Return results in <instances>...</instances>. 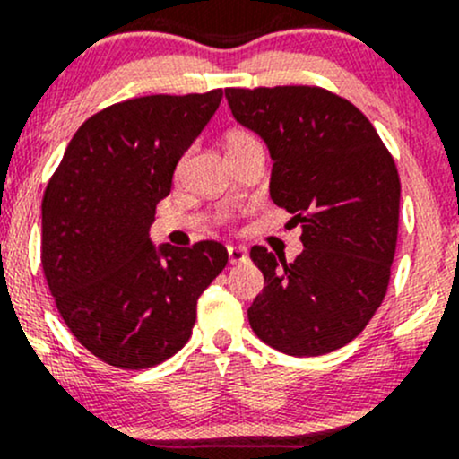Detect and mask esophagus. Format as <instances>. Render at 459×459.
I'll return each mask as SVG.
<instances>
[{
	"label": "esophagus",
	"mask_w": 459,
	"mask_h": 459,
	"mask_svg": "<svg viewBox=\"0 0 459 459\" xmlns=\"http://www.w3.org/2000/svg\"><path fill=\"white\" fill-rule=\"evenodd\" d=\"M228 255H230L231 264H240L249 258L247 249L245 247H228Z\"/></svg>",
	"instance_id": "34e87169"
}]
</instances>
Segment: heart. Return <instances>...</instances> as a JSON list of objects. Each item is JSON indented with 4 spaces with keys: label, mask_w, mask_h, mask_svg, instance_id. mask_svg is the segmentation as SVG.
<instances>
[{
    "label": "heart",
    "mask_w": 459,
    "mask_h": 459,
    "mask_svg": "<svg viewBox=\"0 0 459 459\" xmlns=\"http://www.w3.org/2000/svg\"><path fill=\"white\" fill-rule=\"evenodd\" d=\"M225 149H228V152H234V151H243L247 149V146H255L260 144L258 137L254 135V133L247 131V129H230L228 133H225ZM186 166V155L181 157L179 164H177V172L184 170Z\"/></svg>",
    "instance_id": "b5f03b06"
}]
</instances>
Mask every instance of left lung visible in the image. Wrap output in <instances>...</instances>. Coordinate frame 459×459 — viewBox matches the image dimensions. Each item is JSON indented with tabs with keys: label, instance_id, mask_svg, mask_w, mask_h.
<instances>
[{
	"label": "left lung",
	"instance_id": "left-lung-1",
	"mask_svg": "<svg viewBox=\"0 0 459 459\" xmlns=\"http://www.w3.org/2000/svg\"><path fill=\"white\" fill-rule=\"evenodd\" d=\"M225 98L267 142L273 204L302 223L293 263L260 245L249 251L264 275L251 328L290 357L343 348L387 293L401 205L392 152L352 102L324 87H228Z\"/></svg>",
	"mask_w": 459,
	"mask_h": 459
}]
</instances>
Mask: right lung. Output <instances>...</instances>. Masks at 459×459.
I'll use <instances>...</instances> for the list:
<instances>
[{
  "instance_id": "right-lung-1",
  "label": "right lung",
  "mask_w": 459,
  "mask_h": 459,
  "mask_svg": "<svg viewBox=\"0 0 459 459\" xmlns=\"http://www.w3.org/2000/svg\"><path fill=\"white\" fill-rule=\"evenodd\" d=\"M223 91L131 98L93 113L43 195L41 264L63 322L93 357L146 369L190 339L196 299L228 264L214 240L152 247L155 208Z\"/></svg>"
}]
</instances>
